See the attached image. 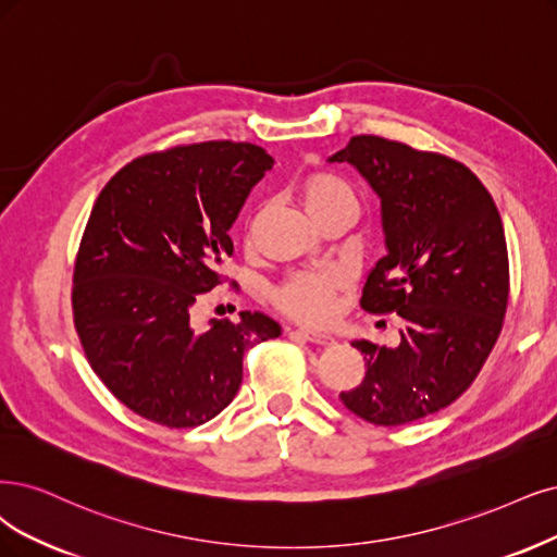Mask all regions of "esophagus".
<instances>
[{
  "mask_svg": "<svg viewBox=\"0 0 557 557\" xmlns=\"http://www.w3.org/2000/svg\"><path fill=\"white\" fill-rule=\"evenodd\" d=\"M296 333H298L300 337H305L307 342H312V344H321V346H325V344H333V337H331V335L319 333V331H312V327H298Z\"/></svg>",
  "mask_w": 557,
  "mask_h": 557,
  "instance_id": "obj_1",
  "label": "esophagus"
}]
</instances>
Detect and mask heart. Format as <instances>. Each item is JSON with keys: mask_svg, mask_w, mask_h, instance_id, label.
Returning a JSON list of instances; mask_svg holds the SVG:
<instances>
[{"mask_svg": "<svg viewBox=\"0 0 557 557\" xmlns=\"http://www.w3.org/2000/svg\"><path fill=\"white\" fill-rule=\"evenodd\" d=\"M298 197L312 220L337 209H358L351 185L331 172L307 174L298 183ZM342 286L344 273L337 268H317L289 275L275 286L271 298L286 317L302 323H325L335 312V298Z\"/></svg>", "mask_w": 557, "mask_h": 557, "instance_id": "heart-1", "label": "heart"}]
</instances>
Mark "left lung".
<instances>
[{"label": "left lung", "instance_id": "left-lung-1", "mask_svg": "<svg viewBox=\"0 0 557 557\" xmlns=\"http://www.w3.org/2000/svg\"><path fill=\"white\" fill-rule=\"evenodd\" d=\"M327 160L354 164L381 199L387 255L362 310L404 319L397 348L354 342L367 372L339 399L379 426L438 413L478 379L503 331L509 261L496 201L466 164L395 139L356 135Z\"/></svg>", "mask_w": 557, "mask_h": 557}]
</instances>
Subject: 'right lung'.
<instances>
[{
  "label": "right lung",
  "instance_id": "right-lung-1",
  "mask_svg": "<svg viewBox=\"0 0 557 557\" xmlns=\"http://www.w3.org/2000/svg\"><path fill=\"white\" fill-rule=\"evenodd\" d=\"M273 162L250 141H201L135 158L100 190L75 259L73 321L91 369L133 413L170 429L213 420L238 393L247 348L280 337L261 312L201 333L190 321Z\"/></svg>",
  "mask_w": 557,
  "mask_h": 557
}]
</instances>
